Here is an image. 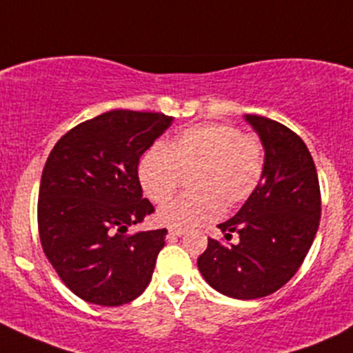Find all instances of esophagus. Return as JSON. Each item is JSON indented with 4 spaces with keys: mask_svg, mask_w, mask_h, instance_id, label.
Segmentation results:
<instances>
[{
    "mask_svg": "<svg viewBox=\"0 0 353 353\" xmlns=\"http://www.w3.org/2000/svg\"><path fill=\"white\" fill-rule=\"evenodd\" d=\"M184 236V230L181 229H169V237H181Z\"/></svg>",
    "mask_w": 353,
    "mask_h": 353,
    "instance_id": "1",
    "label": "esophagus"
}]
</instances>
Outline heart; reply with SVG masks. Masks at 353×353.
Wrapping results in <instances>:
<instances>
[{"mask_svg": "<svg viewBox=\"0 0 353 353\" xmlns=\"http://www.w3.org/2000/svg\"><path fill=\"white\" fill-rule=\"evenodd\" d=\"M263 147L258 138L241 134L236 126L203 123L186 128L165 147L154 145L141 155L138 179L157 205L169 201L188 176L191 193L163 206L159 220L172 229H194L219 219L258 186Z\"/></svg>", "mask_w": 353, "mask_h": 353, "instance_id": "b5f03b06", "label": "heart"}]
</instances>
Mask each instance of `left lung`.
<instances>
[{
  "label": "left lung",
  "instance_id": "obj_1",
  "mask_svg": "<svg viewBox=\"0 0 353 353\" xmlns=\"http://www.w3.org/2000/svg\"><path fill=\"white\" fill-rule=\"evenodd\" d=\"M265 148L261 179L230 220L220 223L223 245L208 239L198 268L210 287L241 301L266 297L297 273L321 219L314 160L292 130L268 117L245 114Z\"/></svg>",
  "mask_w": 353,
  "mask_h": 353
}]
</instances>
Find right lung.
Returning a JSON list of instances; mask_svg holds the SVG:
<instances>
[{"instance_id":"right-lung-1","label":"right lung","mask_w":353,"mask_h":353,"mask_svg":"<svg viewBox=\"0 0 353 353\" xmlns=\"http://www.w3.org/2000/svg\"><path fill=\"white\" fill-rule=\"evenodd\" d=\"M172 119L109 110L68 131L48 157L37 203L42 249L63 283L90 304H128L150 283L167 230L126 232L154 213L138 163Z\"/></svg>"}]
</instances>
